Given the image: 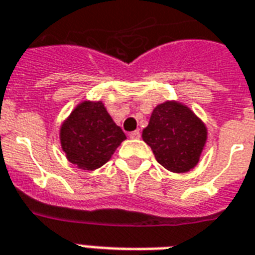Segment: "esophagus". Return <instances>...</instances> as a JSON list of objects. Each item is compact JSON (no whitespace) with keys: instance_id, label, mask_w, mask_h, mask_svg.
I'll return each instance as SVG.
<instances>
[{"instance_id":"obj_1","label":"esophagus","mask_w":255,"mask_h":255,"mask_svg":"<svg viewBox=\"0 0 255 255\" xmlns=\"http://www.w3.org/2000/svg\"><path fill=\"white\" fill-rule=\"evenodd\" d=\"M129 137L131 139H138L141 137V133H139V130H135V131H131L129 134Z\"/></svg>"}]
</instances>
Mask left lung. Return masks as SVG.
Listing matches in <instances>:
<instances>
[{"instance_id": "obj_1", "label": "left lung", "mask_w": 255, "mask_h": 255, "mask_svg": "<svg viewBox=\"0 0 255 255\" xmlns=\"http://www.w3.org/2000/svg\"><path fill=\"white\" fill-rule=\"evenodd\" d=\"M142 139L164 168L184 173L199 162L207 141V128L189 107L166 101L154 107Z\"/></svg>"}]
</instances>
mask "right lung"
<instances>
[{"label": "right lung", "mask_w": 255, "mask_h": 255, "mask_svg": "<svg viewBox=\"0 0 255 255\" xmlns=\"http://www.w3.org/2000/svg\"><path fill=\"white\" fill-rule=\"evenodd\" d=\"M124 139L125 133L101 101L79 103L60 128V143L68 161L86 171L106 164Z\"/></svg>", "instance_id": "add662e5"}]
</instances>
